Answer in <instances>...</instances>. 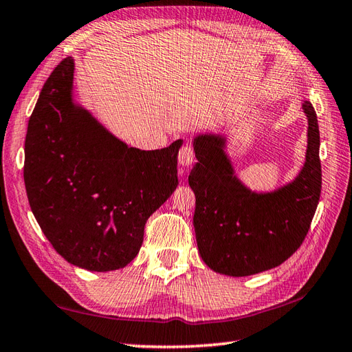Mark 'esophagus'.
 Listing matches in <instances>:
<instances>
[{"label": "esophagus", "mask_w": 352, "mask_h": 352, "mask_svg": "<svg viewBox=\"0 0 352 352\" xmlns=\"http://www.w3.org/2000/svg\"><path fill=\"white\" fill-rule=\"evenodd\" d=\"M179 164L184 166V167H188L191 166L194 160H195V153H194V149L192 146H190V144H186V146H182L181 151H179Z\"/></svg>", "instance_id": "esophagus-1"}]
</instances>
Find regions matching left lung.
Listing matches in <instances>:
<instances>
[{
	"instance_id": "1",
	"label": "left lung",
	"mask_w": 352,
	"mask_h": 352,
	"mask_svg": "<svg viewBox=\"0 0 352 352\" xmlns=\"http://www.w3.org/2000/svg\"><path fill=\"white\" fill-rule=\"evenodd\" d=\"M306 161L293 182L272 192H255L234 173L226 137L199 134L188 182L195 194L194 228L201 260L227 276H250L282 264L309 231L321 194L318 119L311 101Z\"/></svg>"
}]
</instances>
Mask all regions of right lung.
Masks as SVG:
<instances>
[{
  "label": "right lung",
  "mask_w": 352,
  "mask_h": 352,
  "mask_svg": "<svg viewBox=\"0 0 352 352\" xmlns=\"http://www.w3.org/2000/svg\"><path fill=\"white\" fill-rule=\"evenodd\" d=\"M74 59L50 73L28 121L23 181L55 251L91 272L122 269L148 218L177 186V153L128 148L73 100Z\"/></svg>",
  "instance_id": "add662e5"
}]
</instances>
